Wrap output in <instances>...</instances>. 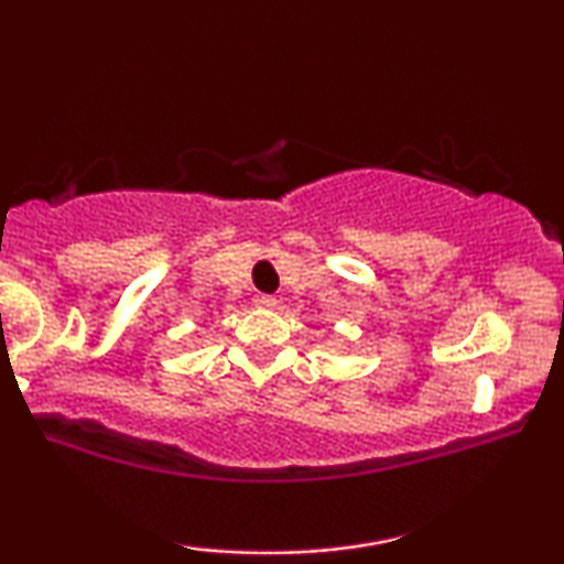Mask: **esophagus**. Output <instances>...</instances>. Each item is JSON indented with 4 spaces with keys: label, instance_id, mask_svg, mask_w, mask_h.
Masks as SVG:
<instances>
[{
    "label": "esophagus",
    "instance_id": "obj_1",
    "mask_svg": "<svg viewBox=\"0 0 564 564\" xmlns=\"http://www.w3.org/2000/svg\"><path fill=\"white\" fill-rule=\"evenodd\" d=\"M253 303H257L259 307H274L276 300L272 295H257V297H253Z\"/></svg>",
    "mask_w": 564,
    "mask_h": 564
}]
</instances>
